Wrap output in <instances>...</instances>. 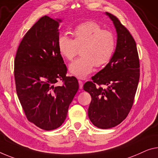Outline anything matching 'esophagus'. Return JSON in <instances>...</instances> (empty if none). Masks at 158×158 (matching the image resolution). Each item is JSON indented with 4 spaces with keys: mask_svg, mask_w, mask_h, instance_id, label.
Segmentation results:
<instances>
[{
    "mask_svg": "<svg viewBox=\"0 0 158 158\" xmlns=\"http://www.w3.org/2000/svg\"><path fill=\"white\" fill-rule=\"evenodd\" d=\"M78 83H79V88L82 89V87H83V82H82L81 81H78Z\"/></svg>",
    "mask_w": 158,
    "mask_h": 158,
    "instance_id": "1",
    "label": "esophagus"
}]
</instances>
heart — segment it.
Instances as JSON below:
<instances>
[{
    "mask_svg": "<svg viewBox=\"0 0 158 158\" xmlns=\"http://www.w3.org/2000/svg\"><path fill=\"white\" fill-rule=\"evenodd\" d=\"M73 40L60 35L57 40L59 54L71 60L81 50V56L69 65L70 74L78 78L85 77L93 71L94 65L104 66L110 61L116 48L113 33L104 30L98 23L88 21L76 26L73 31Z\"/></svg>",
    "mask_w": 158,
    "mask_h": 158,
    "instance_id": "obj_1",
    "label": "heart"
}]
</instances>
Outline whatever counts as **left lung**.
Returning a JSON list of instances; mask_svg holds the SVG:
<instances>
[{
  "label": "left lung",
  "instance_id": "left-lung-1",
  "mask_svg": "<svg viewBox=\"0 0 158 158\" xmlns=\"http://www.w3.org/2000/svg\"><path fill=\"white\" fill-rule=\"evenodd\" d=\"M105 15L113 22L117 34L116 49L107 65L92 77L93 81L83 85L84 90L92 98L88 108L89 120L102 129L114 127L127 117L133 105L140 77L134 39L117 18L106 12Z\"/></svg>",
  "mask_w": 158,
  "mask_h": 158
}]
</instances>
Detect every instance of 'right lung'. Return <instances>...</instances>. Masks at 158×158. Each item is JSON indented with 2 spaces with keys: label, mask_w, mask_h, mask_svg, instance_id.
<instances>
[{
  "label": "right lung",
  "mask_w": 158,
  "mask_h": 158,
  "mask_svg": "<svg viewBox=\"0 0 158 158\" xmlns=\"http://www.w3.org/2000/svg\"><path fill=\"white\" fill-rule=\"evenodd\" d=\"M60 19L41 18L24 36L15 59V81L27 119L39 128L54 130L62 125L79 88L57 48ZM60 79L62 86H55Z\"/></svg>",
  "instance_id": "obj_1"
}]
</instances>
